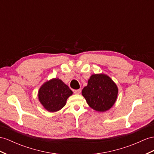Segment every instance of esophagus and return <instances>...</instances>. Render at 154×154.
Here are the masks:
<instances>
[{
    "instance_id": "1",
    "label": "esophagus",
    "mask_w": 154,
    "mask_h": 154,
    "mask_svg": "<svg viewBox=\"0 0 154 154\" xmlns=\"http://www.w3.org/2000/svg\"><path fill=\"white\" fill-rule=\"evenodd\" d=\"M73 92L75 94H79L81 93V90L80 89H78V90H73Z\"/></svg>"
}]
</instances>
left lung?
Segmentation results:
<instances>
[{"label":"left lung","instance_id":"left-lung-1","mask_svg":"<svg viewBox=\"0 0 154 154\" xmlns=\"http://www.w3.org/2000/svg\"><path fill=\"white\" fill-rule=\"evenodd\" d=\"M90 107L97 111H107L115 103L118 95L116 84L104 74H94L90 77L88 85L82 90Z\"/></svg>","mask_w":154,"mask_h":154}]
</instances>
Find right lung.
Segmentation results:
<instances>
[{"instance_id":"right-lung-1","label":"right lung","mask_w":154,"mask_h":154,"mask_svg":"<svg viewBox=\"0 0 154 154\" xmlns=\"http://www.w3.org/2000/svg\"><path fill=\"white\" fill-rule=\"evenodd\" d=\"M72 94V90L61 80L53 79L42 86L38 97L46 110L55 112L64 107L67 99Z\"/></svg>"}]
</instances>
